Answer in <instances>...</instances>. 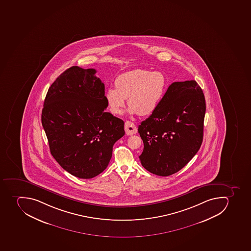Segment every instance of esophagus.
<instances>
[{
	"instance_id": "34e87169",
	"label": "esophagus",
	"mask_w": 251,
	"mask_h": 251,
	"mask_svg": "<svg viewBox=\"0 0 251 251\" xmlns=\"http://www.w3.org/2000/svg\"><path fill=\"white\" fill-rule=\"evenodd\" d=\"M125 130H126V133L127 135L131 136V135H133L137 133V129L134 123L127 121L125 123Z\"/></svg>"
}]
</instances>
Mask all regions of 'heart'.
Listing matches in <instances>:
<instances>
[{
	"instance_id": "obj_1",
	"label": "heart",
	"mask_w": 251,
	"mask_h": 251,
	"mask_svg": "<svg viewBox=\"0 0 251 251\" xmlns=\"http://www.w3.org/2000/svg\"><path fill=\"white\" fill-rule=\"evenodd\" d=\"M115 86L108 89L105 95L112 114H120L128 99L129 114L147 116L158 107L166 91L167 80L161 72L134 69L118 76Z\"/></svg>"
}]
</instances>
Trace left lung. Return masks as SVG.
Wrapping results in <instances>:
<instances>
[{"instance_id":"1","label":"left lung","mask_w":251,"mask_h":251,"mask_svg":"<svg viewBox=\"0 0 251 251\" xmlns=\"http://www.w3.org/2000/svg\"><path fill=\"white\" fill-rule=\"evenodd\" d=\"M205 112L204 95L196 81L172 83L158 107L138 126L142 166L160 176L183 169L202 144Z\"/></svg>"}]
</instances>
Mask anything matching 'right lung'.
<instances>
[{"mask_svg":"<svg viewBox=\"0 0 251 251\" xmlns=\"http://www.w3.org/2000/svg\"><path fill=\"white\" fill-rule=\"evenodd\" d=\"M95 73L77 66L66 70L49 87L41 115L53 157L80 179L102 173L125 135L124 122L105 111V85Z\"/></svg>","mask_w":251,"mask_h":251,"instance_id":"1","label":"right lung"}]
</instances>
